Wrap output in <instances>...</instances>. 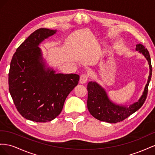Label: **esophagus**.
<instances>
[{"instance_id": "obj_1", "label": "esophagus", "mask_w": 155, "mask_h": 155, "mask_svg": "<svg viewBox=\"0 0 155 155\" xmlns=\"http://www.w3.org/2000/svg\"><path fill=\"white\" fill-rule=\"evenodd\" d=\"M88 79V76L87 74H83L80 77V79H79V83L81 84H85Z\"/></svg>"}]
</instances>
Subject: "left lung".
<instances>
[{"label": "left lung", "mask_w": 155, "mask_h": 155, "mask_svg": "<svg viewBox=\"0 0 155 155\" xmlns=\"http://www.w3.org/2000/svg\"><path fill=\"white\" fill-rule=\"evenodd\" d=\"M136 50L142 54L147 61L149 67V76L142 96L138 101L129 105H119L110 100L105 88L96 81L88 83L87 108L95 118L108 123L116 124L123 121L141 107L146 100L148 86L151 79L152 67L148 50L142 44L137 45Z\"/></svg>", "instance_id": "8db88e82"}]
</instances>
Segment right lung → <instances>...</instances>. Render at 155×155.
I'll list each match as a JSON object with an SVG mask.
<instances>
[{
	"label": "right lung",
	"instance_id": "right-lung-1",
	"mask_svg": "<svg viewBox=\"0 0 155 155\" xmlns=\"http://www.w3.org/2000/svg\"><path fill=\"white\" fill-rule=\"evenodd\" d=\"M56 32L35 30L18 46L11 61L8 84L14 104L22 117L35 122L55 119L79 80L78 74H56L46 65L39 46Z\"/></svg>",
	"mask_w": 155,
	"mask_h": 155
}]
</instances>
